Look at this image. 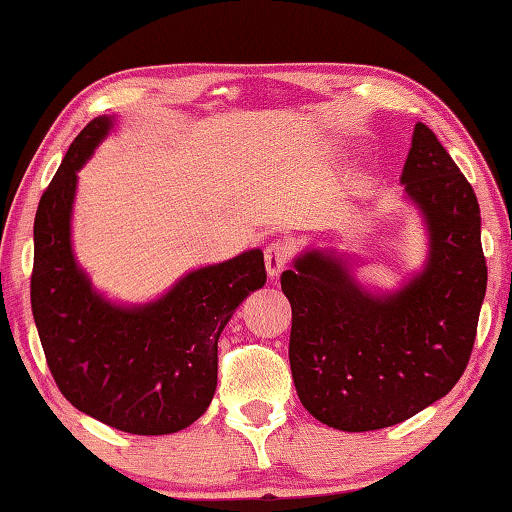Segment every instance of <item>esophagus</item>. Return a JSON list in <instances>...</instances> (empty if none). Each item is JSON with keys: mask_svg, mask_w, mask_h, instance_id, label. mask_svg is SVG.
<instances>
[{"mask_svg": "<svg viewBox=\"0 0 512 512\" xmlns=\"http://www.w3.org/2000/svg\"><path fill=\"white\" fill-rule=\"evenodd\" d=\"M289 255H291V248L284 244V241H275V244L266 248L264 264H266V273L271 280H277V277H280L284 266H287V262H289Z\"/></svg>", "mask_w": 512, "mask_h": 512, "instance_id": "34e87169", "label": "esophagus"}]
</instances>
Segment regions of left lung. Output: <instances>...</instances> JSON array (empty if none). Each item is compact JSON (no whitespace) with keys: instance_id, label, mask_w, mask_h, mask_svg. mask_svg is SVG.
<instances>
[{"instance_id":"left-lung-1","label":"left lung","mask_w":512,"mask_h":512,"mask_svg":"<svg viewBox=\"0 0 512 512\" xmlns=\"http://www.w3.org/2000/svg\"><path fill=\"white\" fill-rule=\"evenodd\" d=\"M400 183L427 228V259L395 291H370L348 253L307 248L282 273L298 397L327 427L375 431L445 397L470 361L488 287L481 210L452 155L418 121Z\"/></svg>"}]
</instances>
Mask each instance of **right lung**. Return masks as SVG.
<instances>
[{
  "mask_svg": "<svg viewBox=\"0 0 512 512\" xmlns=\"http://www.w3.org/2000/svg\"><path fill=\"white\" fill-rule=\"evenodd\" d=\"M115 126L92 119L69 146L33 223L31 309L60 393L90 418L137 436H164L210 406L219 336L266 284L264 253L189 271L164 296L119 305L92 287L72 248L79 171Z\"/></svg>",
  "mask_w": 512,
  "mask_h": 512,
  "instance_id": "1",
  "label": "right lung"
}]
</instances>
